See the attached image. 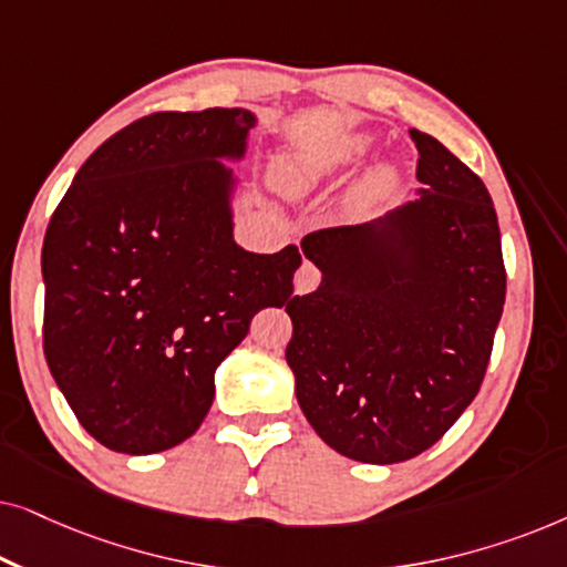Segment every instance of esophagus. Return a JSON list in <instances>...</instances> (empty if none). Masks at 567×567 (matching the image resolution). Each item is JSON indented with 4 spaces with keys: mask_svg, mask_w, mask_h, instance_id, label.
<instances>
[{
    "mask_svg": "<svg viewBox=\"0 0 567 567\" xmlns=\"http://www.w3.org/2000/svg\"><path fill=\"white\" fill-rule=\"evenodd\" d=\"M317 284H320V270H317L312 262L305 260L299 266L297 274H293V291H297L299 297H301V293L315 291Z\"/></svg>",
    "mask_w": 567,
    "mask_h": 567,
    "instance_id": "34e87169",
    "label": "esophagus"
}]
</instances>
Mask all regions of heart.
I'll return each mask as SVG.
<instances>
[{"mask_svg": "<svg viewBox=\"0 0 567 567\" xmlns=\"http://www.w3.org/2000/svg\"><path fill=\"white\" fill-rule=\"evenodd\" d=\"M371 146H374V138L361 134V131L328 138V142L293 144L278 154L274 177L281 190L291 193V196H305V193L320 188L322 183L332 181V177H340L359 167L369 157ZM392 183L394 169L384 165L371 175L369 188L384 190Z\"/></svg>", "mask_w": 567, "mask_h": 567, "instance_id": "obj_1", "label": "heart"}]
</instances>
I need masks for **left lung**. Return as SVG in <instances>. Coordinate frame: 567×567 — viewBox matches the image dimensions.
<instances>
[{"instance_id":"obj_1","label":"left lung","mask_w":567,"mask_h":567,"mask_svg":"<svg viewBox=\"0 0 567 567\" xmlns=\"http://www.w3.org/2000/svg\"><path fill=\"white\" fill-rule=\"evenodd\" d=\"M410 136L417 196L301 239L322 281L286 305L301 413L363 464L413 460L452 429L483 384L506 301L491 193L436 138Z\"/></svg>"}]
</instances>
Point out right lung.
I'll list each match as a JSON object with an SVG mask.
<instances>
[{"mask_svg":"<svg viewBox=\"0 0 567 567\" xmlns=\"http://www.w3.org/2000/svg\"><path fill=\"white\" fill-rule=\"evenodd\" d=\"M258 115L154 113L90 154L43 239V353L92 439L154 454L198 431L214 374L250 320L291 301L297 245L235 243Z\"/></svg>","mask_w":567,"mask_h":567,"instance_id":"1","label":"right lung"}]
</instances>
